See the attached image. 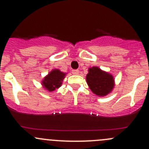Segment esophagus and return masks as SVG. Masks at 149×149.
<instances>
[{
	"instance_id": "obj_1",
	"label": "esophagus",
	"mask_w": 149,
	"mask_h": 149,
	"mask_svg": "<svg viewBox=\"0 0 149 149\" xmlns=\"http://www.w3.org/2000/svg\"><path fill=\"white\" fill-rule=\"evenodd\" d=\"M72 73L73 75H78L79 73V70H72Z\"/></svg>"
}]
</instances>
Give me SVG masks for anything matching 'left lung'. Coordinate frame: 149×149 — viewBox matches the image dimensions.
Returning a JSON list of instances; mask_svg holds the SVG:
<instances>
[{
  "label": "left lung",
  "mask_w": 149,
  "mask_h": 149,
  "mask_svg": "<svg viewBox=\"0 0 149 149\" xmlns=\"http://www.w3.org/2000/svg\"><path fill=\"white\" fill-rule=\"evenodd\" d=\"M86 75V82L91 91L98 97H104L112 92L115 86L113 76L99 67L89 68Z\"/></svg>",
  "instance_id": "obj_1"
}]
</instances>
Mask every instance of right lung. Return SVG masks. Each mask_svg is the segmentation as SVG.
I'll use <instances>...</instances> for the list:
<instances>
[{
    "label": "right lung",
    "mask_w": 149,
    "mask_h": 149,
    "mask_svg": "<svg viewBox=\"0 0 149 149\" xmlns=\"http://www.w3.org/2000/svg\"><path fill=\"white\" fill-rule=\"evenodd\" d=\"M65 76L66 73L61 71L59 69H52L46 76H45L42 81V85L43 88L52 92L61 86Z\"/></svg>",
    "instance_id": "add662e5"
}]
</instances>
